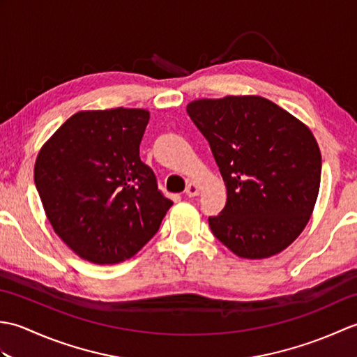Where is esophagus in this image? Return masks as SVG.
Here are the masks:
<instances>
[{"label": "esophagus", "mask_w": 357, "mask_h": 357, "mask_svg": "<svg viewBox=\"0 0 357 357\" xmlns=\"http://www.w3.org/2000/svg\"><path fill=\"white\" fill-rule=\"evenodd\" d=\"M185 195L188 198H195V196L199 195V185L196 183H188L187 188H185Z\"/></svg>", "instance_id": "obj_1"}]
</instances>
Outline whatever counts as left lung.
Segmentation results:
<instances>
[{
    "label": "left lung",
    "instance_id": "obj_1",
    "mask_svg": "<svg viewBox=\"0 0 357 357\" xmlns=\"http://www.w3.org/2000/svg\"><path fill=\"white\" fill-rule=\"evenodd\" d=\"M222 174L227 202L208 218L215 236L245 259L285 250L313 213L321 150L312 130L256 95L196 100L187 105Z\"/></svg>",
    "mask_w": 357,
    "mask_h": 357
}]
</instances>
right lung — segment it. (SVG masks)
Here are the masks:
<instances>
[{
  "label": "right lung",
  "instance_id": "right-lung-1",
  "mask_svg": "<svg viewBox=\"0 0 357 357\" xmlns=\"http://www.w3.org/2000/svg\"><path fill=\"white\" fill-rule=\"evenodd\" d=\"M150 113L82 110L45 141L35 184L53 230L73 253L107 265L130 259L172 207L139 158Z\"/></svg>",
  "mask_w": 357,
  "mask_h": 357
}]
</instances>
